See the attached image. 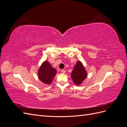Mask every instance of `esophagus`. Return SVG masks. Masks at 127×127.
I'll use <instances>...</instances> for the list:
<instances>
[{
    "instance_id": "esophagus-1",
    "label": "esophagus",
    "mask_w": 127,
    "mask_h": 127,
    "mask_svg": "<svg viewBox=\"0 0 127 127\" xmlns=\"http://www.w3.org/2000/svg\"><path fill=\"white\" fill-rule=\"evenodd\" d=\"M61 72H62L63 74H65V73H66V71H65L64 69H63V70H61Z\"/></svg>"
}]
</instances>
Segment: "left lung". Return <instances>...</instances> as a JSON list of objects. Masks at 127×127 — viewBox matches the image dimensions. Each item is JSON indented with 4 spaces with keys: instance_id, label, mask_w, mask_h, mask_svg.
I'll use <instances>...</instances> for the list:
<instances>
[{
    "instance_id": "left-lung-1",
    "label": "left lung",
    "mask_w": 127,
    "mask_h": 127,
    "mask_svg": "<svg viewBox=\"0 0 127 127\" xmlns=\"http://www.w3.org/2000/svg\"><path fill=\"white\" fill-rule=\"evenodd\" d=\"M87 77V72L82 63L80 61H77L71 72V77L76 85H80Z\"/></svg>"
}]
</instances>
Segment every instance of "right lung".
I'll list each match as a JSON object with an SVG mask.
<instances>
[{"label":"right lung","mask_w":127,"mask_h":127,"mask_svg":"<svg viewBox=\"0 0 127 127\" xmlns=\"http://www.w3.org/2000/svg\"><path fill=\"white\" fill-rule=\"evenodd\" d=\"M57 71L53 68L48 61H45L42 64L38 71L39 78L42 82L49 85L52 82L56 75Z\"/></svg>","instance_id":"obj_1"}]
</instances>
